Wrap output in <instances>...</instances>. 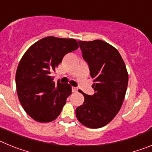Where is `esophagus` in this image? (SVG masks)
Wrapping results in <instances>:
<instances>
[{"label": "esophagus", "instance_id": "esophagus-1", "mask_svg": "<svg viewBox=\"0 0 152 152\" xmlns=\"http://www.w3.org/2000/svg\"><path fill=\"white\" fill-rule=\"evenodd\" d=\"M77 88H75V87H72V92L75 93V92H77Z\"/></svg>", "mask_w": 152, "mask_h": 152}]
</instances>
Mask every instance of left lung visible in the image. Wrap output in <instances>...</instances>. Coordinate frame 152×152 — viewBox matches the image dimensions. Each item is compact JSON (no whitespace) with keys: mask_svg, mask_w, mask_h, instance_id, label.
<instances>
[{"mask_svg":"<svg viewBox=\"0 0 152 152\" xmlns=\"http://www.w3.org/2000/svg\"><path fill=\"white\" fill-rule=\"evenodd\" d=\"M83 58L89 64L94 94L83 93L84 101L76 109V117L91 129L101 128L121 109L128 86L126 64L117 49L103 40L78 41Z\"/></svg>","mask_w":152,"mask_h":152,"instance_id":"8db88e82","label":"left lung"}]
</instances>
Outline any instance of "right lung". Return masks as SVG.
Here are the masks:
<instances>
[{"mask_svg":"<svg viewBox=\"0 0 152 152\" xmlns=\"http://www.w3.org/2000/svg\"><path fill=\"white\" fill-rule=\"evenodd\" d=\"M74 39L48 36L27 49L17 67L16 86L19 100L26 113L39 123H49L61 113L72 94L69 84H55L51 74L63 57L78 49Z\"/></svg>","mask_w":152,"mask_h":152,"instance_id":"obj_1","label":"right lung"}]
</instances>
